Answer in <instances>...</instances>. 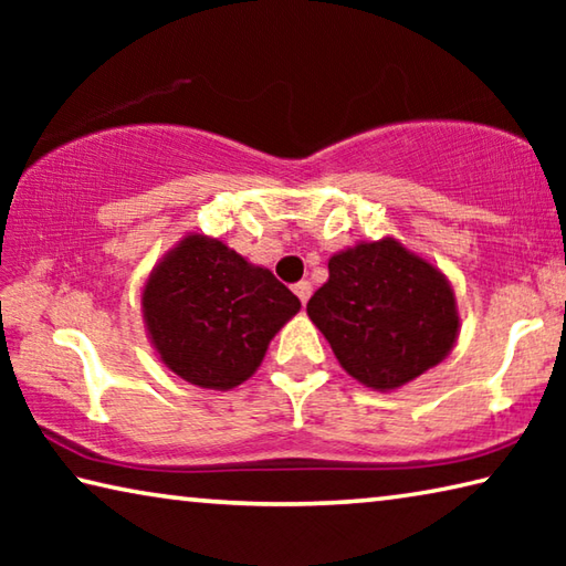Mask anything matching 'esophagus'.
Returning a JSON list of instances; mask_svg holds the SVG:
<instances>
[{"mask_svg": "<svg viewBox=\"0 0 566 566\" xmlns=\"http://www.w3.org/2000/svg\"><path fill=\"white\" fill-rule=\"evenodd\" d=\"M292 290H294L296 296H300V302L306 304V300H310V296H312V282L302 280V282H296V284L292 286Z\"/></svg>", "mask_w": 566, "mask_h": 566, "instance_id": "34e87169", "label": "esophagus"}]
</instances>
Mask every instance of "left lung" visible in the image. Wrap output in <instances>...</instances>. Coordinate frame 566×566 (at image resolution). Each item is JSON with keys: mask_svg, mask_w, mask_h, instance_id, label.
I'll list each match as a JSON object with an SVG mask.
<instances>
[{"mask_svg": "<svg viewBox=\"0 0 566 566\" xmlns=\"http://www.w3.org/2000/svg\"><path fill=\"white\" fill-rule=\"evenodd\" d=\"M306 314L342 367L371 389H395L424 375L447 357L459 327L444 276L395 239L334 254L329 280L314 292Z\"/></svg>", "mask_w": 566, "mask_h": 566, "instance_id": "obj_1", "label": "left lung"}]
</instances>
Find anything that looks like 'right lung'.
Wrapping results in <instances>:
<instances>
[{"mask_svg": "<svg viewBox=\"0 0 566 566\" xmlns=\"http://www.w3.org/2000/svg\"><path fill=\"white\" fill-rule=\"evenodd\" d=\"M161 361L205 389H232L262 364L300 300L270 270L217 239L189 234L167 254L142 294Z\"/></svg>", "mask_w": 566, "mask_h": 566, "instance_id": "add662e5", "label": "right lung"}]
</instances>
